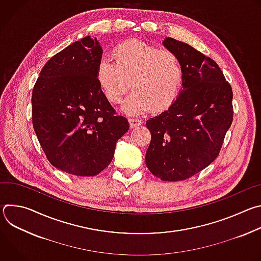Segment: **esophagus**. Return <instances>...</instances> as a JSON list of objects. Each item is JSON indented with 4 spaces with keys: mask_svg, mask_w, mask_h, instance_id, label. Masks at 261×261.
I'll return each instance as SVG.
<instances>
[{
    "mask_svg": "<svg viewBox=\"0 0 261 261\" xmlns=\"http://www.w3.org/2000/svg\"><path fill=\"white\" fill-rule=\"evenodd\" d=\"M129 123H130V127H131V128L137 127V126H139V125H141V124H142L141 120H139V119H135V118L129 119Z\"/></svg>",
    "mask_w": 261,
    "mask_h": 261,
    "instance_id": "esophagus-1",
    "label": "esophagus"
}]
</instances>
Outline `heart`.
Returning a JSON list of instances; mask_svg holds the SVG:
<instances>
[{
  "mask_svg": "<svg viewBox=\"0 0 261 261\" xmlns=\"http://www.w3.org/2000/svg\"><path fill=\"white\" fill-rule=\"evenodd\" d=\"M114 59L99 60L97 81L106 98L116 104L132 86L133 92L123 104L126 114L140 115L150 107L160 111L176 98L182 67L174 53L133 39L120 43Z\"/></svg>",
  "mask_w": 261,
  "mask_h": 261,
  "instance_id": "b5f03b06",
  "label": "heart"
}]
</instances>
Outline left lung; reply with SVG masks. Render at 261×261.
Returning <instances> with one entry per match:
<instances>
[{"label": "left lung", "instance_id": "obj_1", "mask_svg": "<svg viewBox=\"0 0 261 261\" xmlns=\"http://www.w3.org/2000/svg\"><path fill=\"white\" fill-rule=\"evenodd\" d=\"M163 44L180 61L181 91L167 110L145 123L152 135L145 164L161 180L178 181L218 157L232 123L233 94L214 60L169 37Z\"/></svg>", "mask_w": 261, "mask_h": 261}]
</instances>
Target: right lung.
Returning <instances> with one entry per match:
<instances>
[{"label":"right lung","instance_id":"right-lung-1","mask_svg":"<svg viewBox=\"0 0 261 261\" xmlns=\"http://www.w3.org/2000/svg\"><path fill=\"white\" fill-rule=\"evenodd\" d=\"M101 58L96 38L73 42L47 61L32 94L33 127L47 160L77 176L105 169L129 130L97 81Z\"/></svg>","mask_w":261,"mask_h":261}]
</instances>
